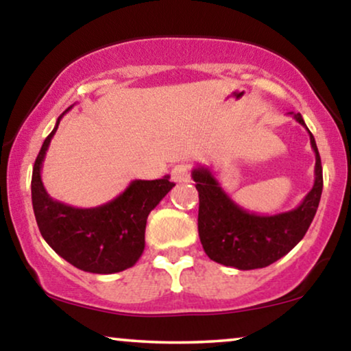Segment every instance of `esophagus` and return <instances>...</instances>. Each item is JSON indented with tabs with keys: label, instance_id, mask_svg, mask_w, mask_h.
<instances>
[{
	"label": "esophagus",
	"instance_id": "obj_1",
	"mask_svg": "<svg viewBox=\"0 0 351 351\" xmlns=\"http://www.w3.org/2000/svg\"><path fill=\"white\" fill-rule=\"evenodd\" d=\"M172 180L177 182V184H182V182H189L190 180V166L189 165H177L172 167Z\"/></svg>",
	"mask_w": 351,
	"mask_h": 351
}]
</instances>
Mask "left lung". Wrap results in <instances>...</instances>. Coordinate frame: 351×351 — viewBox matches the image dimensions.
<instances>
[{
  "mask_svg": "<svg viewBox=\"0 0 351 351\" xmlns=\"http://www.w3.org/2000/svg\"><path fill=\"white\" fill-rule=\"evenodd\" d=\"M306 131L300 113H291ZM310 143L315 152V184L295 209L275 215L249 213L225 193L206 166L191 171L199 195L198 233L210 261L238 270H256L285 257L305 237L323 191V167L313 134Z\"/></svg>",
  "mask_w": 351,
  "mask_h": 351,
  "instance_id": "left-lung-1",
  "label": "left lung"
}]
</instances>
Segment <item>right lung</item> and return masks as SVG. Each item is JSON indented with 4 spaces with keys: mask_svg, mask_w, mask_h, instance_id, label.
I'll list each match as a JSON object with an SVG mask.
<instances>
[{
    "mask_svg": "<svg viewBox=\"0 0 351 351\" xmlns=\"http://www.w3.org/2000/svg\"><path fill=\"white\" fill-rule=\"evenodd\" d=\"M65 110L38 153L32 176V203L45 241L83 271L110 275L136 265L145 249L147 217L176 184L169 176L132 180L117 198L97 208H73L52 199L41 180L46 152Z\"/></svg>",
    "mask_w": 351,
    "mask_h": 351,
    "instance_id": "obj_1",
    "label": "right lung"
}]
</instances>
